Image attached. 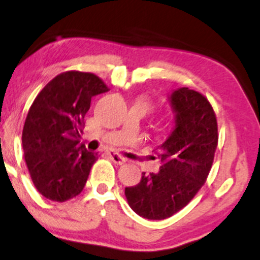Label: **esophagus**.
Segmentation results:
<instances>
[{
  "mask_svg": "<svg viewBox=\"0 0 260 260\" xmlns=\"http://www.w3.org/2000/svg\"><path fill=\"white\" fill-rule=\"evenodd\" d=\"M108 155H109V157H110L111 160L114 161L115 164H117V165H123L124 162H126V158H124L123 156L118 155L117 152H114V151H109V152H108Z\"/></svg>",
  "mask_w": 260,
  "mask_h": 260,
  "instance_id": "34e87169",
  "label": "esophagus"
}]
</instances>
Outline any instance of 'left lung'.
<instances>
[{"instance_id":"8db88e82","label":"left lung","mask_w":260,"mask_h":260,"mask_svg":"<svg viewBox=\"0 0 260 260\" xmlns=\"http://www.w3.org/2000/svg\"><path fill=\"white\" fill-rule=\"evenodd\" d=\"M174 128L155 152L157 173H143L140 183L124 189L129 207L150 220L170 218L193 199L213 164L218 145L217 118L208 99L187 87L172 92Z\"/></svg>"}]
</instances>
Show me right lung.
Listing matches in <instances>:
<instances>
[{"label":"right lung","mask_w":260,"mask_h":260,"mask_svg":"<svg viewBox=\"0 0 260 260\" xmlns=\"http://www.w3.org/2000/svg\"><path fill=\"white\" fill-rule=\"evenodd\" d=\"M94 74L67 71L34 100L23 128L27 170L39 192L64 202L82 191L98 156L80 144L84 116L94 95L108 92Z\"/></svg>","instance_id":"right-lung-1"}]
</instances>
